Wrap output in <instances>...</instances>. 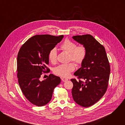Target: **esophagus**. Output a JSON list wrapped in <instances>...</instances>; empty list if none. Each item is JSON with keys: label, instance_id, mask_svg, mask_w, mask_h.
I'll use <instances>...</instances> for the list:
<instances>
[{"label": "esophagus", "instance_id": "esophagus-1", "mask_svg": "<svg viewBox=\"0 0 125 125\" xmlns=\"http://www.w3.org/2000/svg\"><path fill=\"white\" fill-rule=\"evenodd\" d=\"M61 80H62V81L63 82H66V81H67L68 80V79L67 78H65V77H62V78H61Z\"/></svg>", "mask_w": 125, "mask_h": 125}]
</instances>
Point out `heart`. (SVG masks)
Listing matches in <instances>:
<instances>
[{"label":"heart","mask_w":125,"mask_h":125,"mask_svg":"<svg viewBox=\"0 0 125 125\" xmlns=\"http://www.w3.org/2000/svg\"><path fill=\"white\" fill-rule=\"evenodd\" d=\"M60 48L70 53V59L74 61L77 64H81L84 61L86 55V50L84 46H77V44L69 40H66L60 45ZM48 59L52 63L55 64L57 62V51L55 48L51 49L48 53ZM75 69L74 63L61 64L56 67L54 73L63 77H69L71 72Z\"/></svg>","instance_id":"b5f03b06"}]
</instances>
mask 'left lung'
<instances>
[{
    "mask_svg": "<svg viewBox=\"0 0 125 125\" xmlns=\"http://www.w3.org/2000/svg\"><path fill=\"white\" fill-rule=\"evenodd\" d=\"M72 38L85 47L86 55L81 67L74 73L84 82L71 79L73 83L72 94L75 102L88 107L105 94L109 79L110 65L105 48L92 35H75Z\"/></svg>",
    "mask_w": 125,
    "mask_h": 125,
    "instance_id": "8db88e82",
    "label": "left lung"
}]
</instances>
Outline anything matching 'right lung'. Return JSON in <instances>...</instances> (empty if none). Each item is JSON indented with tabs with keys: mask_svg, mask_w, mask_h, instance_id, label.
Segmentation results:
<instances>
[{
	"mask_svg": "<svg viewBox=\"0 0 125 125\" xmlns=\"http://www.w3.org/2000/svg\"><path fill=\"white\" fill-rule=\"evenodd\" d=\"M64 37L49 34L36 35L20 48L17 56V77L22 92L32 104L42 106L51 100L54 88L61 82L60 77L50 74L40 80L42 72H48V53Z\"/></svg>",
	"mask_w": 125,
	"mask_h": 125,
	"instance_id": "add662e5",
	"label": "right lung"
}]
</instances>
